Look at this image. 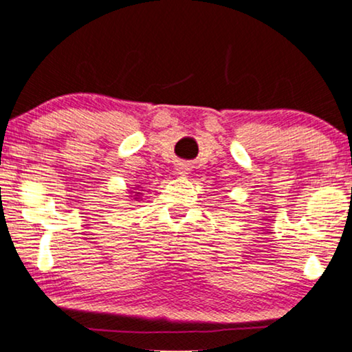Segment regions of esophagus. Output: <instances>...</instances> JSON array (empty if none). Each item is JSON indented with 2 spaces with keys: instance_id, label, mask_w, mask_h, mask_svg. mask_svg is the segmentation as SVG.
Listing matches in <instances>:
<instances>
[{
  "instance_id": "esophagus-1",
  "label": "esophagus",
  "mask_w": 352,
  "mask_h": 352,
  "mask_svg": "<svg viewBox=\"0 0 352 352\" xmlns=\"http://www.w3.org/2000/svg\"><path fill=\"white\" fill-rule=\"evenodd\" d=\"M177 173H179V175H185V173H186V167H185V166L179 167V168H177Z\"/></svg>"
}]
</instances>
